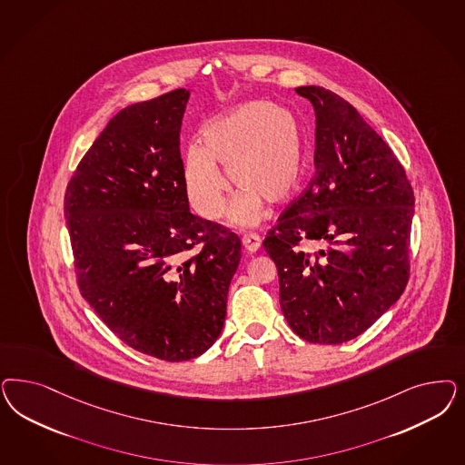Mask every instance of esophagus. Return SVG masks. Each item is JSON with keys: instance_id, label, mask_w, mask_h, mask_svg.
I'll return each mask as SVG.
<instances>
[{"instance_id": "1", "label": "esophagus", "mask_w": 465, "mask_h": 465, "mask_svg": "<svg viewBox=\"0 0 465 465\" xmlns=\"http://www.w3.org/2000/svg\"><path fill=\"white\" fill-rule=\"evenodd\" d=\"M260 246H262V240H260V236L255 234V232H248V234L242 236V248H244L246 252L255 253V252L260 250Z\"/></svg>"}]
</instances>
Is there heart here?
<instances>
[{"label":"heart","mask_w":465,"mask_h":465,"mask_svg":"<svg viewBox=\"0 0 465 465\" xmlns=\"http://www.w3.org/2000/svg\"><path fill=\"white\" fill-rule=\"evenodd\" d=\"M203 143H190L183 155L188 200L198 215L219 219L225 209L229 181L240 186L229 209L232 225H253L265 202L285 203L300 188L304 140L298 118L285 107L248 101L210 120Z\"/></svg>","instance_id":"b5f03b06"}]
</instances>
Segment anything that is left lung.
<instances>
[{
    "mask_svg": "<svg viewBox=\"0 0 465 465\" xmlns=\"http://www.w3.org/2000/svg\"><path fill=\"white\" fill-rule=\"evenodd\" d=\"M315 109V176L263 241L284 318L301 339L342 344L370 329L409 281L414 192L358 109L323 87H298ZM313 240L321 250H297Z\"/></svg>",
    "mask_w": 465,
    "mask_h": 465,
    "instance_id": "8db88e82",
    "label": "left lung"
}]
</instances>
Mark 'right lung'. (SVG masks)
Segmentation results:
<instances>
[{"label": "right lung", "instance_id": "1", "mask_svg": "<svg viewBox=\"0 0 465 465\" xmlns=\"http://www.w3.org/2000/svg\"><path fill=\"white\" fill-rule=\"evenodd\" d=\"M188 99L178 89L121 109L64 195L82 296L124 344L169 362L219 339L241 260L238 234L190 212L180 152Z\"/></svg>", "mask_w": 465, "mask_h": 465}]
</instances>
